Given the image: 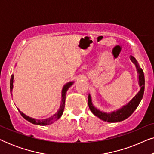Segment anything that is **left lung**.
I'll return each instance as SVG.
<instances>
[{"label": "left lung", "instance_id": "left-lung-1", "mask_svg": "<svg viewBox=\"0 0 154 154\" xmlns=\"http://www.w3.org/2000/svg\"><path fill=\"white\" fill-rule=\"evenodd\" d=\"M130 60L135 64L137 70V72L139 73V84H140L141 89L140 92L132 98V100L128 104H126L125 106H123L122 108L117 110L116 111H113V112L109 113H104L96 109L93 106L92 103L91 97H90V94L88 95V106H89L90 111H92L94 115H95L96 116L100 118V119L103 120V121L109 122V123H116V122H120L128 119L135 111V109L137 108L138 105L140 104L141 100H142L143 95H144L145 85L144 72H143L142 69L139 66L138 63L134 57H133L132 56H130Z\"/></svg>", "mask_w": 154, "mask_h": 154}]
</instances>
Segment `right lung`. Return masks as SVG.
I'll return each mask as SVG.
<instances>
[{"mask_svg": "<svg viewBox=\"0 0 154 154\" xmlns=\"http://www.w3.org/2000/svg\"><path fill=\"white\" fill-rule=\"evenodd\" d=\"M13 79H14V75H11V79H10V91H12V88H13ZM73 82H69V83H66L64 87H63L62 91V102H61V105H60V108L59 109L57 113L54 114L52 116L48 118V119H43V120H37V119H32V118L27 116L23 113L22 111H20V114L22 116L23 118H24L26 121H28L30 122V123H33V124H35V125H50V124H52V123H54V121L58 120L62 116L63 111H64V106H65V100H66V94L67 90L69 88L71 87V85H73Z\"/></svg>", "mask_w": 154, "mask_h": 154, "instance_id": "1", "label": "right lung"}]
</instances>
